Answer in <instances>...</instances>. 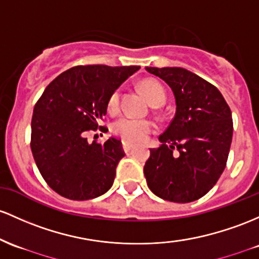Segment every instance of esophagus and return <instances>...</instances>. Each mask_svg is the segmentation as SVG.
Masks as SVG:
<instances>
[{"label":"esophagus","mask_w":259,"mask_h":259,"mask_svg":"<svg viewBox=\"0 0 259 259\" xmlns=\"http://www.w3.org/2000/svg\"><path fill=\"white\" fill-rule=\"evenodd\" d=\"M121 146H123V150H124V152H129L130 150L133 149V144H130V143H126V141H123V143H121Z\"/></svg>","instance_id":"1"}]
</instances>
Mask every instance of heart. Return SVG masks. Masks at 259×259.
Instances as JSON below:
<instances>
[{
  "label": "heart",
  "instance_id": "1",
  "mask_svg": "<svg viewBox=\"0 0 259 259\" xmlns=\"http://www.w3.org/2000/svg\"><path fill=\"white\" fill-rule=\"evenodd\" d=\"M141 90L145 93L147 99L151 102L152 106L160 107L166 103L167 101V91L161 82L156 79L147 78L144 79L140 84ZM121 101V90L116 88L109 96L107 102L108 112L114 114L120 109ZM156 130V125L153 121L149 119H135L130 116H124V118L118 119L114 124L112 125L113 134L119 136L121 140L126 143H139L143 141L150 134H152Z\"/></svg>",
  "mask_w": 259,
  "mask_h": 259
}]
</instances>
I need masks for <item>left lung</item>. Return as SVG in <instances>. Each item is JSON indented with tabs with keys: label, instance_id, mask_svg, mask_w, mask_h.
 <instances>
[{
	"label": "left lung",
	"instance_id": "8db88e82",
	"mask_svg": "<svg viewBox=\"0 0 259 259\" xmlns=\"http://www.w3.org/2000/svg\"><path fill=\"white\" fill-rule=\"evenodd\" d=\"M166 81L176 115L162 145L150 150L144 175L153 194L173 203L204 197L223 175L232 140V114L214 84L182 67H146Z\"/></svg>",
	"mask_w": 259,
	"mask_h": 259
}]
</instances>
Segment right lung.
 Returning a JSON list of instances; mask_svg holds the SVG:
<instances>
[{"label": "right lung", "mask_w": 259, "mask_h": 259, "mask_svg": "<svg viewBox=\"0 0 259 259\" xmlns=\"http://www.w3.org/2000/svg\"><path fill=\"white\" fill-rule=\"evenodd\" d=\"M140 66L79 65L48 84L33 110L30 149L41 177L71 200H88L112 187L125 153L114 138L90 144L88 132L107 114L112 92Z\"/></svg>", "instance_id": "right-lung-1"}]
</instances>
